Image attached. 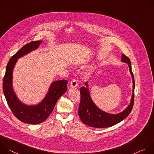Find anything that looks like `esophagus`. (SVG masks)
<instances>
[{
	"label": "esophagus",
	"instance_id": "esophagus-1",
	"mask_svg": "<svg viewBox=\"0 0 154 154\" xmlns=\"http://www.w3.org/2000/svg\"><path fill=\"white\" fill-rule=\"evenodd\" d=\"M70 86L71 88H75L78 86V82L75 79H73L71 81L70 84Z\"/></svg>",
	"mask_w": 154,
	"mask_h": 154
}]
</instances>
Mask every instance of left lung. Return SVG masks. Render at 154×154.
<instances>
[{"instance_id": "8db88e82", "label": "left lung", "mask_w": 154, "mask_h": 154, "mask_svg": "<svg viewBox=\"0 0 154 154\" xmlns=\"http://www.w3.org/2000/svg\"><path fill=\"white\" fill-rule=\"evenodd\" d=\"M121 61L128 64L133 81V91L130 104L123 111L117 114H110L101 110L93 101L90 94L88 82H86V87H82L80 89L81 101L78 109L79 118L84 124L95 128L109 127L123 121L131 112L134 103V79L129 58L122 54Z\"/></svg>"}]
</instances>
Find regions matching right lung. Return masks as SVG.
<instances>
[{
	"mask_svg": "<svg viewBox=\"0 0 154 154\" xmlns=\"http://www.w3.org/2000/svg\"><path fill=\"white\" fill-rule=\"evenodd\" d=\"M43 41L32 42L24 45L9 60L3 80V91L8 105L20 121L26 124H38L44 122L52 112L58 99L67 90L66 80L53 81L44 98L37 105H26L20 100L13 87V72L19 58L36 50Z\"/></svg>",
	"mask_w": 154,
	"mask_h": 154,
	"instance_id": "add662e5",
	"label": "right lung"
}]
</instances>
